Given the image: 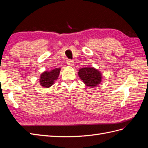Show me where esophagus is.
<instances>
[{
    "label": "esophagus",
    "instance_id": "obj_1",
    "mask_svg": "<svg viewBox=\"0 0 148 148\" xmlns=\"http://www.w3.org/2000/svg\"><path fill=\"white\" fill-rule=\"evenodd\" d=\"M66 64H67V65H69L70 66H73L74 65V62H73V60H68L66 62Z\"/></svg>",
    "mask_w": 148,
    "mask_h": 148
}]
</instances>
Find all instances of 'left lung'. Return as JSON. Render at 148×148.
I'll list each match as a JSON object with an SVG mask.
<instances>
[{
	"label": "left lung",
	"mask_w": 148,
	"mask_h": 148,
	"mask_svg": "<svg viewBox=\"0 0 148 148\" xmlns=\"http://www.w3.org/2000/svg\"><path fill=\"white\" fill-rule=\"evenodd\" d=\"M78 75L85 86L89 88H95L102 82V74L95 67L86 66L80 69Z\"/></svg>",
	"instance_id": "obj_1"
}]
</instances>
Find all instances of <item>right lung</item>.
Here are the masks:
<instances>
[{"label": "right lung", "mask_w": 148, "mask_h": 148, "mask_svg": "<svg viewBox=\"0 0 148 148\" xmlns=\"http://www.w3.org/2000/svg\"><path fill=\"white\" fill-rule=\"evenodd\" d=\"M61 69H54L50 71H44L41 74L39 83L42 88H50L55 83L60 75Z\"/></svg>", "instance_id": "obj_1"}]
</instances>
